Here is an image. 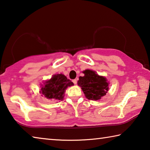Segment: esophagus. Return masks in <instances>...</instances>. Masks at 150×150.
Here are the masks:
<instances>
[{"instance_id":"esophagus-1","label":"esophagus","mask_w":150,"mask_h":150,"mask_svg":"<svg viewBox=\"0 0 150 150\" xmlns=\"http://www.w3.org/2000/svg\"><path fill=\"white\" fill-rule=\"evenodd\" d=\"M73 83H74L75 85H76L77 83V79H73Z\"/></svg>"}]
</instances>
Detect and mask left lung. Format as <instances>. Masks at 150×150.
<instances>
[{
  "mask_svg": "<svg viewBox=\"0 0 150 150\" xmlns=\"http://www.w3.org/2000/svg\"><path fill=\"white\" fill-rule=\"evenodd\" d=\"M83 77H79L77 85L81 87L86 98L88 100H98L106 95L108 91V84L106 78L100 76L95 71L86 69L83 71Z\"/></svg>",
  "mask_w": 150,
  "mask_h": 150,
  "instance_id": "1",
  "label": "left lung"
}]
</instances>
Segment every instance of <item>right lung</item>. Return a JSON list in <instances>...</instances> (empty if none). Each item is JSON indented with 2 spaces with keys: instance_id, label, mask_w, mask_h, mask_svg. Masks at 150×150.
<instances>
[{
  "instance_id": "add662e5",
  "label": "right lung",
  "mask_w": 150,
  "mask_h": 150,
  "mask_svg": "<svg viewBox=\"0 0 150 150\" xmlns=\"http://www.w3.org/2000/svg\"><path fill=\"white\" fill-rule=\"evenodd\" d=\"M73 85H74L73 83L64 75L55 74L44 83L40 93L48 99H53L55 101L62 100L65 90L67 87Z\"/></svg>"
}]
</instances>
